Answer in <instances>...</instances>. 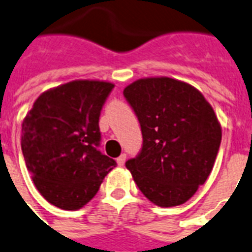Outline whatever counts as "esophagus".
Instances as JSON below:
<instances>
[{
	"mask_svg": "<svg viewBox=\"0 0 252 252\" xmlns=\"http://www.w3.org/2000/svg\"><path fill=\"white\" fill-rule=\"evenodd\" d=\"M125 161H126V155H121L120 157L117 158V165L118 166H124L125 165Z\"/></svg>",
	"mask_w": 252,
	"mask_h": 252,
	"instance_id": "esophagus-1",
	"label": "esophagus"
}]
</instances>
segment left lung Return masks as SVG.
I'll return each mask as SVG.
<instances>
[{
	"label": "left lung",
	"instance_id": "1",
	"mask_svg": "<svg viewBox=\"0 0 252 252\" xmlns=\"http://www.w3.org/2000/svg\"><path fill=\"white\" fill-rule=\"evenodd\" d=\"M124 95L143 134V148L126 167L152 203L183 205L207 180L218 156L221 126L213 107L196 87L170 77L136 80Z\"/></svg>",
	"mask_w": 252,
	"mask_h": 252
}]
</instances>
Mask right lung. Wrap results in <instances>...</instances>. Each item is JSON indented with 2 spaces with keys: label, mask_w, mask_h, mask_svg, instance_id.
Here are the masks:
<instances>
[{
  "label": "right lung",
  "mask_w": 252,
  "mask_h": 252,
  "mask_svg": "<svg viewBox=\"0 0 252 252\" xmlns=\"http://www.w3.org/2000/svg\"><path fill=\"white\" fill-rule=\"evenodd\" d=\"M114 87L76 80L39 95L22 125V151L38 192L62 210L84 207L116 161L97 151L99 117Z\"/></svg>",
  "instance_id": "right-lung-1"
}]
</instances>
